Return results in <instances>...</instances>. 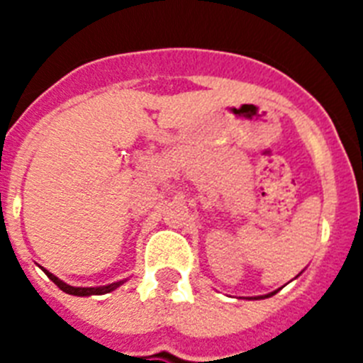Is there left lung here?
I'll list each match as a JSON object with an SVG mask.
<instances>
[{"mask_svg": "<svg viewBox=\"0 0 363 363\" xmlns=\"http://www.w3.org/2000/svg\"><path fill=\"white\" fill-rule=\"evenodd\" d=\"M280 291V289H278ZM278 291H272V293H269V294H264V296H258V298H251V300H264V298H269V296H274V294L278 293Z\"/></svg>", "mask_w": 363, "mask_h": 363, "instance_id": "left-lung-1", "label": "left lung"}]
</instances>
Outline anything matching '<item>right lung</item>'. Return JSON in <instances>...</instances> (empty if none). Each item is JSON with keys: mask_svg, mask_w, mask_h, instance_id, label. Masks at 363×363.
I'll return each instance as SVG.
<instances>
[{"mask_svg": "<svg viewBox=\"0 0 363 363\" xmlns=\"http://www.w3.org/2000/svg\"><path fill=\"white\" fill-rule=\"evenodd\" d=\"M41 269H43V267H41ZM43 272H45V274H47V277L50 278V280L54 281V284L57 285V287H60V289L63 291V293L74 294V296H94V294H107V293H111V291L118 289V287H120V285L125 281V280L114 281V284L99 285V287H72V285L65 284V281H63V280H60V278H57V277H54L52 272H49V271H47V269H43Z\"/></svg>", "mask_w": 363, "mask_h": 363, "instance_id": "add662e5", "label": "right lung"}]
</instances>
